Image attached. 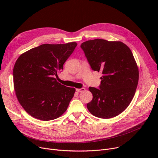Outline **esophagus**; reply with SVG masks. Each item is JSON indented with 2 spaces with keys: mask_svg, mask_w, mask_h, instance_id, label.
I'll list each match as a JSON object with an SVG mask.
<instances>
[{
  "mask_svg": "<svg viewBox=\"0 0 158 158\" xmlns=\"http://www.w3.org/2000/svg\"><path fill=\"white\" fill-rule=\"evenodd\" d=\"M85 88H77L76 89V91L77 92H83V91H85Z\"/></svg>",
  "mask_w": 158,
  "mask_h": 158,
  "instance_id": "1",
  "label": "esophagus"
}]
</instances>
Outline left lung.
Returning a JSON list of instances; mask_svg holds the SVG:
<instances>
[{
  "instance_id": "left-lung-1",
  "label": "left lung",
  "mask_w": 158,
  "mask_h": 158,
  "mask_svg": "<svg viewBox=\"0 0 158 158\" xmlns=\"http://www.w3.org/2000/svg\"><path fill=\"white\" fill-rule=\"evenodd\" d=\"M81 48L92 69L103 74L98 88H89L93 99L88 110L98 118L114 117L127 108L136 92L139 72L133 54L121 41L102 39L85 41Z\"/></svg>"
}]
</instances>
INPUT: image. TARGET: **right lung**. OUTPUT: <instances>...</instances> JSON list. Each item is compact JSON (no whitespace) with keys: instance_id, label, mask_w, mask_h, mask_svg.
Listing matches in <instances>:
<instances>
[{"instance_id":"add662e5","label":"right lung","mask_w":158,"mask_h":158,"mask_svg":"<svg viewBox=\"0 0 158 158\" xmlns=\"http://www.w3.org/2000/svg\"><path fill=\"white\" fill-rule=\"evenodd\" d=\"M77 43L43 44L24 52L13 69L14 88L18 101L32 117L48 121L62 115L76 89L56 81L57 72L73 52Z\"/></svg>"}]
</instances>
